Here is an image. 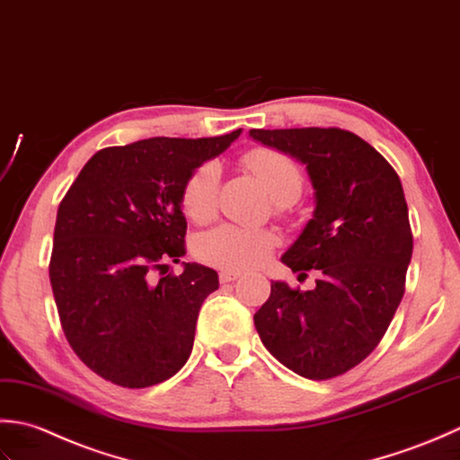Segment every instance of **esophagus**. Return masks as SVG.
<instances>
[{
  "mask_svg": "<svg viewBox=\"0 0 460 460\" xmlns=\"http://www.w3.org/2000/svg\"><path fill=\"white\" fill-rule=\"evenodd\" d=\"M220 284H228V282H234V279L240 278V271H232V270H222L220 274Z\"/></svg>",
  "mask_w": 460,
  "mask_h": 460,
  "instance_id": "34e87169",
  "label": "esophagus"
}]
</instances>
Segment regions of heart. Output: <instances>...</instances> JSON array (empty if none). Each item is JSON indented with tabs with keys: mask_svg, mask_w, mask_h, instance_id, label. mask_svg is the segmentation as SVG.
<instances>
[{
	"mask_svg": "<svg viewBox=\"0 0 460 460\" xmlns=\"http://www.w3.org/2000/svg\"><path fill=\"white\" fill-rule=\"evenodd\" d=\"M252 172H254L268 192L278 202H296L304 190V174L299 166L286 153L276 148L260 146L252 148L243 156ZM220 184V168L217 163H202L186 176L181 190V204L186 217L194 222H208L217 212V196ZM276 248V236L261 228H243L236 224L206 232L196 242V256L204 264L214 268L242 271L261 264Z\"/></svg>",
	"mask_w": 460,
	"mask_h": 460,
	"instance_id": "obj_1",
	"label": "heart"
}]
</instances>
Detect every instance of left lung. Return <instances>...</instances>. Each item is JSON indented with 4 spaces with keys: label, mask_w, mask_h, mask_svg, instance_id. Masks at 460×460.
Instances as JSON below:
<instances>
[{
    "label": "left lung",
    "mask_w": 460,
    "mask_h": 460,
    "mask_svg": "<svg viewBox=\"0 0 460 460\" xmlns=\"http://www.w3.org/2000/svg\"><path fill=\"white\" fill-rule=\"evenodd\" d=\"M250 137L302 161L315 190L314 218L282 256L302 292L271 284L254 315L261 343L288 369L325 381L348 373L377 348L405 294L413 232L399 176L349 130L252 128Z\"/></svg>",
    "instance_id": "1"
}]
</instances>
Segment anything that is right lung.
Masks as SVG:
<instances>
[{
    "label": "right lung",
    "instance_id": "obj_1",
    "mask_svg": "<svg viewBox=\"0 0 460 460\" xmlns=\"http://www.w3.org/2000/svg\"><path fill=\"white\" fill-rule=\"evenodd\" d=\"M240 133L107 146L63 196L49 261L53 297L73 351L102 379L153 387L190 358L196 320L218 274L200 264L166 274L168 261L186 254L181 190L196 166Z\"/></svg>",
    "mask_w": 460,
    "mask_h": 460
}]
</instances>
